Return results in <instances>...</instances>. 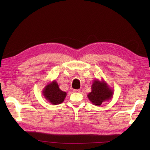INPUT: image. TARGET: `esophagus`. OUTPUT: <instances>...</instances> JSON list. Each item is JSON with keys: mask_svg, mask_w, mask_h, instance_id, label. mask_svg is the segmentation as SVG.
Wrapping results in <instances>:
<instances>
[{"mask_svg": "<svg viewBox=\"0 0 150 150\" xmlns=\"http://www.w3.org/2000/svg\"><path fill=\"white\" fill-rule=\"evenodd\" d=\"M74 92H75V93H78V92H80V89H74Z\"/></svg>", "mask_w": 150, "mask_h": 150, "instance_id": "1", "label": "esophagus"}]
</instances>
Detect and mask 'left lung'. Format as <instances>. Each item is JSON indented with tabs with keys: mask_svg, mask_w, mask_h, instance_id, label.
<instances>
[{
	"mask_svg": "<svg viewBox=\"0 0 150 150\" xmlns=\"http://www.w3.org/2000/svg\"><path fill=\"white\" fill-rule=\"evenodd\" d=\"M91 89V92L88 94V97L91 103L96 106H100L103 102L111 100L113 96L114 90L103 80H94Z\"/></svg>",
	"mask_w": 150,
	"mask_h": 150,
	"instance_id": "obj_1",
	"label": "left lung"
}]
</instances>
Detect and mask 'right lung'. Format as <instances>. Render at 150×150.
<instances>
[{"instance_id":"right-lung-1","label":"right lung","mask_w":150,"mask_h":150,"mask_svg":"<svg viewBox=\"0 0 150 150\" xmlns=\"http://www.w3.org/2000/svg\"><path fill=\"white\" fill-rule=\"evenodd\" d=\"M42 95L44 98L52 105H58L64 101L67 93L61 91L58 83L53 80L49 83L42 90Z\"/></svg>"}]
</instances>
